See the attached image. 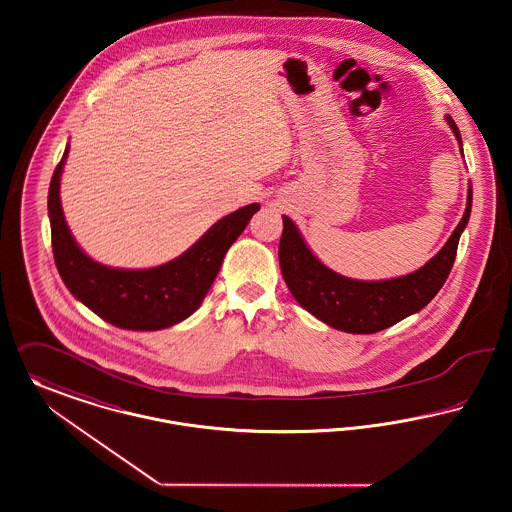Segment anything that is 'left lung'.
<instances>
[{
	"label": "left lung",
	"instance_id": "8db88e82",
	"mask_svg": "<svg viewBox=\"0 0 512 512\" xmlns=\"http://www.w3.org/2000/svg\"><path fill=\"white\" fill-rule=\"evenodd\" d=\"M460 140L455 121L447 117ZM462 146V144H460ZM472 210V187L468 190L466 212L447 244L426 266L397 279L356 281L343 277L310 252L295 223L283 216L279 243V266L296 302L323 323L347 333H377L420 312L447 281L457 258L458 239Z\"/></svg>",
	"mask_w": 512,
	"mask_h": 512
}]
</instances>
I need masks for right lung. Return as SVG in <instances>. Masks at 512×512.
<instances>
[{
  "label": "right lung",
  "mask_w": 512,
  "mask_h": 512,
  "mask_svg": "<svg viewBox=\"0 0 512 512\" xmlns=\"http://www.w3.org/2000/svg\"><path fill=\"white\" fill-rule=\"evenodd\" d=\"M55 167L48 192L55 266L67 289L102 320L133 331H156L187 320L208 295L223 256L260 206L248 204L221 217L179 258L150 269H117L88 258L75 243L59 202L63 163Z\"/></svg>",
  "instance_id": "add662e5"
}]
</instances>
